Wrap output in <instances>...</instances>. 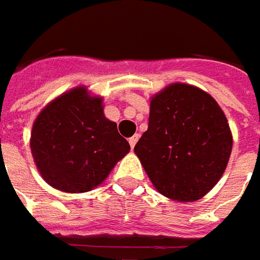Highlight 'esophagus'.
Returning a JSON list of instances; mask_svg holds the SVG:
<instances>
[{"label":"esophagus","mask_w":260,"mask_h":260,"mask_svg":"<svg viewBox=\"0 0 260 260\" xmlns=\"http://www.w3.org/2000/svg\"><path fill=\"white\" fill-rule=\"evenodd\" d=\"M137 140H139V135L132 136V137L128 139V143H130V146H132V149H135V146H136V143H137Z\"/></svg>","instance_id":"1"}]
</instances>
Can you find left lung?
Wrapping results in <instances>:
<instances>
[{
    "instance_id": "obj_1",
    "label": "left lung",
    "mask_w": 260,
    "mask_h": 260,
    "mask_svg": "<svg viewBox=\"0 0 260 260\" xmlns=\"http://www.w3.org/2000/svg\"><path fill=\"white\" fill-rule=\"evenodd\" d=\"M232 145L227 118L214 98L174 84L152 98L149 127L135 152L160 194L189 203L218 182Z\"/></svg>"
}]
</instances>
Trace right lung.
<instances>
[{"instance_id":"add662e5","label":"right lung","mask_w":260,"mask_h":260,"mask_svg":"<svg viewBox=\"0 0 260 260\" xmlns=\"http://www.w3.org/2000/svg\"><path fill=\"white\" fill-rule=\"evenodd\" d=\"M103 101L75 88L52 101L36 118L31 153L43 179L65 192H86L101 184L130 150Z\"/></svg>"}]
</instances>
